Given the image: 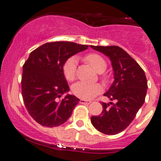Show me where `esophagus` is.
Instances as JSON below:
<instances>
[{"label": "esophagus", "mask_w": 161, "mask_h": 161, "mask_svg": "<svg viewBox=\"0 0 161 161\" xmlns=\"http://www.w3.org/2000/svg\"><path fill=\"white\" fill-rule=\"evenodd\" d=\"M79 103H80L81 104H90L91 102L89 101V100H85V99H80Z\"/></svg>", "instance_id": "34e87169"}]
</instances>
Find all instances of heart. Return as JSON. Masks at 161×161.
<instances>
[{"label": "heart", "instance_id": "obj_1", "mask_svg": "<svg viewBox=\"0 0 161 161\" xmlns=\"http://www.w3.org/2000/svg\"><path fill=\"white\" fill-rule=\"evenodd\" d=\"M86 61L97 73H103L106 70L107 64L104 58L97 54H89L86 56ZM77 59L70 58L64 66V74L67 81H73L75 79ZM72 92L78 97L82 99H91L95 97L103 91V86L100 84H88L82 82H78L72 86Z\"/></svg>", "mask_w": 161, "mask_h": 161}]
</instances>
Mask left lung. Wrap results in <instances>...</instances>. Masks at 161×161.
<instances>
[{
	"instance_id": "obj_1",
	"label": "left lung",
	"mask_w": 161,
	"mask_h": 161,
	"mask_svg": "<svg viewBox=\"0 0 161 161\" xmlns=\"http://www.w3.org/2000/svg\"><path fill=\"white\" fill-rule=\"evenodd\" d=\"M91 47L110 59L114 80L104 95L116 101L102 103L103 112L99 116L91 117V123L101 133L118 134L128 127L145 103L146 76L139 64L120 47L91 45Z\"/></svg>"
}]
</instances>
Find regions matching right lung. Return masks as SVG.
<instances>
[{
    "instance_id": "1",
    "label": "right lung",
    "mask_w": 161,
    "mask_h": 161,
    "mask_svg": "<svg viewBox=\"0 0 161 161\" xmlns=\"http://www.w3.org/2000/svg\"><path fill=\"white\" fill-rule=\"evenodd\" d=\"M87 48L58 41L44 43L30 53L23 66L22 96L29 114L41 125L58 126L71 116L79 99L67 94L58 100L70 90L63 69L69 58Z\"/></svg>"
}]
</instances>
